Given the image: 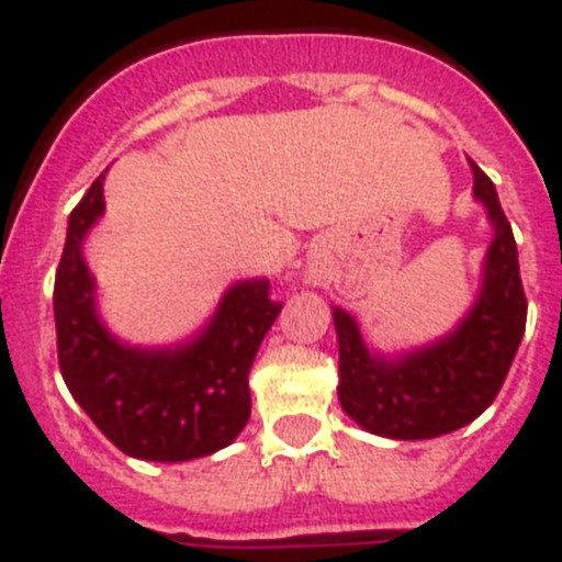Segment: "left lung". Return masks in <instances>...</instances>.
I'll return each mask as SVG.
<instances>
[{"label": "left lung", "mask_w": 562, "mask_h": 562, "mask_svg": "<svg viewBox=\"0 0 562 562\" xmlns=\"http://www.w3.org/2000/svg\"><path fill=\"white\" fill-rule=\"evenodd\" d=\"M475 200L493 222L484 281L473 310L448 337L382 357L369 351L349 312L331 306L340 342L342 411L369 434L385 439H436L464 428L498 396L526 329V295L518 247L501 211L493 180L470 160Z\"/></svg>", "instance_id": "1"}]
</instances>
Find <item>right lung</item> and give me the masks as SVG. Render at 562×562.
<instances>
[{"label": "right lung", "instance_id": "1", "mask_svg": "<svg viewBox=\"0 0 562 562\" xmlns=\"http://www.w3.org/2000/svg\"><path fill=\"white\" fill-rule=\"evenodd\" d=\"M103 177L72 207L56 270L58 366L69 394L103 436L143 461L202 459L227 448L250 419L247 374L281 306L270 281H238L211 324L173 349H137L101 324L83 236L103 213Z\"/></svg>", "mask_w": 562, "mask_h": 562}]
</instances>
